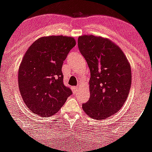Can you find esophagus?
Instances as JSON below:
<instances>
[{"label": "esophagus", "mask_w": 152, "mask_h": 152, "mask_svg": "<svg viewBox=\"0 0 152 152\" xmlns=\"http://www.w3.org/2000/svg\"><path fill=\"white\" fill-rule=\"evenodd\" d=\"M71 89H72V91H73V93H76V92H78V89H79L78 87H73Z\"/></svg>", "instance_id": "esophagus-1"}]
</instances>
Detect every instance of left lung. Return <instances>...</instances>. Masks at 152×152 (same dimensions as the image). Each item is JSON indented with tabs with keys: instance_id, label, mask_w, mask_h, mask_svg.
I'll use <instances>...</instances> for the list:
<instances>
[{
	"instance_id": "8db88e82",
	"label": "left lung",
	"mask_w": 152,
	"mask_h": 152,
	"mask_svg": "<svg viewBox=\"0 0 152 152\" xmlns=\"http://www.w3.org/2000/svg\"><path fill=\"white\" fill-rule=\"evenodd\" d=\"M78 47L90 70V97L82 108L101 120L116 114L125 103L132 82L130 64L119 46L107 38L83 35Z\"/></svg>"
}]
</instances>
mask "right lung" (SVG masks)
Returning a JSON list of instances; mask_svg holds the SVG:
<instances>
[{
	"mask_svg": "<svg viewBox=\"0 0 152 152\" xmlns=\"http://www.w3.org/2000/svg\"><path fill=\"white\" fill-rule=\"evenodd\" d=\"M76 46L74 38L64 36L38 38L23 56L18 71V84L24 103L40 116L58 112L72 94L63 84L62 66Z\"/></svg>",
	"mask_w": 152,
	"mask_h": 152,
	"instance_id": "1",
	"label": "right lung"
}]
</instances>
